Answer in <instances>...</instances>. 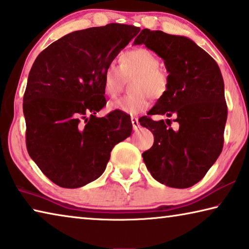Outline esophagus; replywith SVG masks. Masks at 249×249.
<instances>
[{
    "mask_svg": "<svg viewBox=\"0 0 249 249\" xmlns=\"http://www.w3.org/2000/svg\"><path fill=\"white\" fill-rule=\"evenodd\" d=\"M131 122H132V127L133 130H138L140 128V124H139V120H138V118H131Z\"/></svg>",
    "mask_w": 249,
    "mask_h": 249,
    "instance_id": "34e87169",
    "label": "esophagus"
}]
</instances>
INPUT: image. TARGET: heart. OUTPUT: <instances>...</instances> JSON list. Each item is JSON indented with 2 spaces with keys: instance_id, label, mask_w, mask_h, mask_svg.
Returning a JSON list of instances; mask_svg holds the SVG:
<instances>
[{
  "instance_id": "1",
  "label": "heart",
  "mask_w": 249,
  "mask_h": 249,
  "mask_svg": "<svg viewBox=\"0 0 249 249\" xmlns=\"http://www.w3.org/2000/svg\"><path fill=\"white\" fill-rule=\"evenodd\" d=\"M120 66L108 64L103 72V84L109 97H116L124 87L125 80L131 79L132 92L109 103L110 110L129 115L144 111L151 101V95L160 98L168 90L169 80L160 67V59L146 48L127 51L120 56Z\"/></svg>"
}]
</instances>
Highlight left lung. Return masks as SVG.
Listing matches in <instances>:
<instances>
[{
    "label": "left lung",
    "instance_id": "8db88e82",
    "mask_svg": "<svg viewBox=\"0 0 249 249\" xmlns=\"http://www.w3.org/2000/svg\"><path fill=\"white\" fill-rule=\"evenodd\" d=\"M144 44L164 60L169 86L154 107L139 119L153 133L142 153L158 182L175 189L193 186L217 160L224 144L227 106L217 63L192 39L144 28L133 45ZM168 117L154 122L150 115ZM178 128H170L172 120Z\"/></svg>",
    "mask_w": 249,
    "mask_h": 249
}]
</instances>
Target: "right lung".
I'll return each instance as SVG.
<instances>
[{
	"instance_id": "right-lung-1",
	"label": "right lung",
	"mask_w": 249,
	"mask_h": 249,
	"mask_svg": "<svg viewBox=\"0 0 249 249\" xmlns=\"http://www.w3.org/2000/svg\"><path fill=\"white\" fill-rule=\"evenodd\" d=\"M139 32L117 23L76 31L36 57L23 98L26 148L58 186L76 189L97 180L113 146L131 136L127 113H96L107 104L105 68Z\"/></svg>"
}]
</instances>
